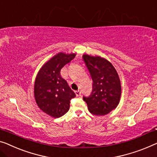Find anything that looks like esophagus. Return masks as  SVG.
Returning a JSON list of instances; mask_svg holds the SVG:
<instances>
[{
  "mask_svg": "<svg viewBox=\"0 0 157 157\" xmlns=\"http://www.w3.org/2000/svg\"><path fill=\"white\" fill-rule=\"evenodd\" d=\"M75 94H76L77 97H79V96H80V94H81V92L79 90L75 91Z\"/></svg>",
  "mask_w": 157,
  "mask_h": 157,
  "instance_id": "esophagus-1",
  "label": "esophagus"
}]
</instances>
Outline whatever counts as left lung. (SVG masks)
I'll list each match as a JSON object with an SVG mask.
<instances>
[{
    "mask_svg": "<svg viewBox=\"0 0 157 157\" xmlns=\"http://www.w3.org/2000/svg\"><path fill=\"white\" fill-rule=\"evenodd\" d=\"M82 58L93 81L92 93L83 97V100L94 115L104 116L115 109L120 101L121 85L118 72L104 58L87 54Z\"/></svg>",
    "mask_w": 157,
    "mask_h": 157,
    "instance_id": "left-lung-1",
    "label": "left lung"
}]
</instances>
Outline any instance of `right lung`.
Listing matches in <instances>:
<instances>
[{
	"mask_svg": "<svg viewBox=\"0 0 157 157\" xmlns=\"http://www.w3.org/2000/svg\"><path fill=\"white\" fill-rule=\"evenodd\" d=\"M76 54L58 53L41 67L34 83V97L41 111L53 118L68 111L71 100L75 94L60 75V70Z\"/></svg>",
	"mask_w": 157,
	"mask_h": 157,
	"instance_id": "add662e5",
	"label": "right lung"
}]
</instances>
